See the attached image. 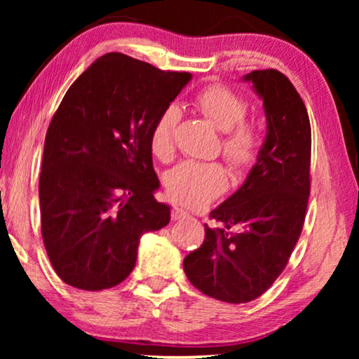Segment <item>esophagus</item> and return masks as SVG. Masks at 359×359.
<instances>
[{"label": "esophagus", "mask_w": 359, "mask_h": 359, "mask_svg": "<svg viewBox=\"0 0 359 359\" xmlns=\"http://www.w3.org/2000/svg\"><path fill=\"white\" fill-rule=\"evenodd\" d=\"M188 210H184V209H181V208H173L171 209V219L173 220H180V219H184V217H188Z\"/></svg>", "instance_id": "1"}]
</instances>
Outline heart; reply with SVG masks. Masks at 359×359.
I'll return each instance as SVG.
<instances>
[{"label": "heart", "mask_w": 359, "mask_h": 359, "mask_svg": "<svg viewBox=\"0 0 359 359\" xmlns=\"http://www.w3.org/2000/svg\"><path fill=\"white\" fill-rule=\"evenodd\" d=\"M194 106L201 114L222 130L224 158L235 170H247L258 160L262 150V132L258 126L245 117L248 101L225 85H209L194 97ZM180 121V109L166 106L156 116L150 129V151L161 161H168L175 151V130ZM229 175L220 163L184 161L165 176L166 194L176 204L199 208L210 203L227 189Z\"/></svg>", "instance_id": "b5f03b06"}]
</instances>
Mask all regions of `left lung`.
I'll return each mask as SVG.
<instances>
[{
    "label": "left lung",
    "mask_w": 359,
    "mask_h": 359,
    "mask_svg": "<svg viewBox=\"0 0 359 359\" xmlns=\"http://www.w3.org/2000/svg\"><path fill=\"white\" fill-rule=\"evenodd\" d=\"M263 97L268 134L258 161L237 193L209 214L203 245L184 258V273L205 296L229 304L271 287L301 237L311 194V122L284 73L245 76Z\"/></svg>",
    "instance_id": "obj_1"
}]
</instances>
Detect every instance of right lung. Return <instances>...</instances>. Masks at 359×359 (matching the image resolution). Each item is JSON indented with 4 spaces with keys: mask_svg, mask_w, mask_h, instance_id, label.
<instances>
[{
    "mask_svg": "<svg viewBox=\"0 0 359 359\" xmlns=\"http://www.w3.org/2000/svg\"><path fill=\"white\" fill-rule=\"evenodd\" d=\"M189 80L111 52L68 88L39 178L43 245L62 281L85 291L117 286L135 266L142 235L168 225L170 208L154 196L149 135Z\"/></svg>",
    "mask_w": 359,
    "mask_h": 359,
    "instance_id": "add662e5",
    "label": "right lung"
}]
</instances>
